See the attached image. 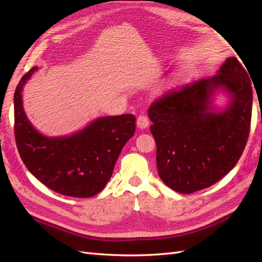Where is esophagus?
Segmentation results:
<instances>
[{"label":"esophagus","instance_id":"1","mask_svg":"<svg viewBox=\"0 0 262 262\" xmlns=\"http://www.w3.org/2000/svg\"><path fill=\"white\" fill-rule=\"evenodd\" d=\"M148 118L146 117V116H143V115H141V116H139L138 117V119H137V125H138V128L139 129H146L147 126H148Z\"/></svg>","mask_w":262,"mask_h":262}]
</instances>
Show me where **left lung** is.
I'll list each match as a JSON object with an SVG mask.
<instances>
[{
    "mask_svg": "<svg viewBox=\"0 0 262 262\" xmlns=\"http://www.w3.org/2000/svg\"><path fill=\"white\" fill-rule=\"evenodd\" d=\"M247 71L235 57L227 58L216 75L169 91L149 106L158 175L170 189L192 193L235 167L250 131L252 89ZM219 89L231 97L222 112L211 105Z\"/></svg>",
    "mask_w": 262,
    "mask_h": 262,
    "instance_id": "1",
    "label": "left lung"
}]
</instances>
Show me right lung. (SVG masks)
Here are the masks:
<instances>
[{
  "label": "right lung",
  "instance_id": "obj_1",
  "mask_svg": "<svg viewBox=\"0 0 262 262\" xmlns=\"http://www.w3.org/2000/svg\"><path fill=\"white\" fill-rule=\"evenodd\" d=\"M38 70L21 77L14 94V132L21 161L45 186L63 195L90 198L113 175L126 141L136 132V117H100L72 136L48 138L39 133L24 112L21 91Z\"/></svg>",
  "mask_w": 262,
  "mask_h": 262
}]
</instances>
